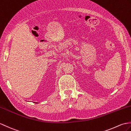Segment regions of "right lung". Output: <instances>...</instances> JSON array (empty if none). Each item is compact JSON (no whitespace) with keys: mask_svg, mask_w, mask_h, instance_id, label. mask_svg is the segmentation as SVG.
Instances as JSON below:
<instances>
[{"mask_svg":"<svg viewBox=\"0 0 131 131\" xmlns=\"http://www.w3.org/2000/svg\"><path fill=\"white\" fill-rule=\"evenodd\" d=\"M34 103H37V102H34Z\"/></svg>","mask_w":131,"mask_h":131,"instance_id":"1","label":"right lung"}]
</instances>
